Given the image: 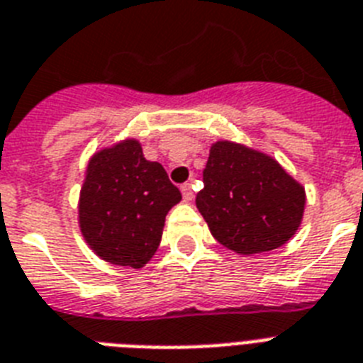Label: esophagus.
Wrapping results in <instances>:
<instances>
[{"instance_id":"obj_1","label":"esophagus","mask_w":363,"mask_h":363,"mask_svg":"<svg viewBox=\"0 0 363 363\" xmlns=\"http://www.w3.org/2000/svg\"><path fill=\"white\" fill-rule=\"evenodd\" d=\"M179 189H182V194H184L185 202H189V200H193V196H194L193 185H191V184H184Z\"/></svg>"}]
</instances>
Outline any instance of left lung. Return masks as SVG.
<instances>
[{"label":"left lung","mask_w":363,"mask_h":363,"mask_svg":"<svg viewBox=\"0 0 363 363\" xmlns=\"http://www.w3.org/2000/svg\"><path fill=\"white\" fill-rule=\"evenodd\" d=\"M306 194L269 155L218 140L209 150L196 208L220 245L238 254H262L295 235Z\"/></svg>","instance_id":"8db88e82"}]
</instances>
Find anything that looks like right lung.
<instances>
[{
	"label": "right lung",
	"mask_w": 363,
	"mask_h": 363,
	"mask_svg": "<svg viewBox=\"0 0 363 363\" xmlns=\"http://www.w3.org/2000/svg\"><path fill=\"white\" fill-rule=\"evenodd\" d=\"M182 193L137 140L98 152L86 167L79 196V226L101 259L140 269L163 235L164 217Z\"/></svg>",
	"instance_id": "add662e5"
}]
</instances>
